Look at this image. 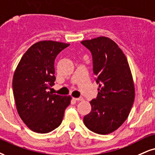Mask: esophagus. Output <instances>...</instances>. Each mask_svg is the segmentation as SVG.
<instances>
[{"mask_svg":"<svg viewBox=\"0 0 155 155\" xmlns=\"http://www.w3.org/2000/svg\"><path fill=\"white\" fill-rule=\"evenodd\" d=\"M73 99L74 101H81L83 100V97H80V98H73Z\"/></svg>","mask_w":155,"mask_h":155,"instance_id":"34e87169","label":"esophagus"}]
</instances>
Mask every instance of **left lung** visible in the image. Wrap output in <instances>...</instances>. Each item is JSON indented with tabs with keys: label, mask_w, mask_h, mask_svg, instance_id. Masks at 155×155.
Returning <instances> with one entry per match:
<instances>
[{
	"label": "left lung",
	"mask_w": 155,
	"mask_h": 155,
	"mask_svg": "<svg viewBox=\"0 0 155 155\" xmlns=\"http://www.w3.org/2000/svg\"><path fill=\"white\" fill-rule=\"evenodd\" d=\"M81 44L93 56V73L99 84L98 95L91 101V111L84 116L85 127L98 134L116 131L129 116L134 101V85L125 54L106 37Z\"/></svg>",
	"instance_id": "8db88e82"
}]
</instances>
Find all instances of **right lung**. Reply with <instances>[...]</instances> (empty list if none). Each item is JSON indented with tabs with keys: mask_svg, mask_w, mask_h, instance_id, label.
Instances as JSON below:
<instances>
[{
	"mask_svg": "<svg viewBox=\"0 0 155 155\" xmlns=\"http://www.w3.org/2000/svg\"><path fill=\"white\" fill-rule=\"evenodd\" d=\"M70 44L54 41L35 43L23 55L14 72L13 92L18 114L34 132L49 133L62 123L71 96L52 94L54 60Z\"/></svg>",
	"mask_w": 155,
	"mask_h": 155,
	"instance_id": "1",
	"label": "right lung"
}]
</instances>
